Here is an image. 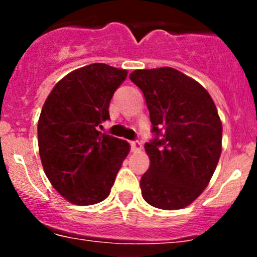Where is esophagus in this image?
Returning <instances> with one entry per match:
<instances>
[{
  "instance_id": "34e87169",
  "label": "esophagus",
  "mask_w": 257,
  "mask_h": 257,
  "mask_svg": "<svg viewBox=\"0 0 257 257\" xmlns=\"http://www.w3.org/2000/svg\"><path fill=\"white\" fill-rule=\"evenodd\" d=\"M129 144H131L132 150H133V152H136V150H141V149H142V145H141V143H139V142L131 141V142H129Z\"/></svg>"
}]
</instances>
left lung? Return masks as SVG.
<instances>
[{
  "label": "left lung",
  "instance_id": "8db88e82",
  "mask_svg": "<svg viewBox=\"0 0 257 257\" xmlns=\"http://www.w3.org/2000/svg\"><path fill=\"white\" fill-rule=\"evenodd\" d=\"M129 78L143 92L152 121L142 195L155 208H185L206 188L221 154L216 107L203 85L170 67L137 69Z\"/></svg>",
  "mask_w": 257,
  "mask_h": 257
}]
</instances>
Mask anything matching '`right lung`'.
Returning a JSON list of instances; mask_svg holds the SVG:
<instances>
[{
	"label": "right lung",
	"instance_id": "right-lung-1",
	"mask_svg": "<svg viewBox=\"0 0 257 257\" xmlns=\"http://www.w3.org/2000/svg\"><path fill=\"white\" fill-rule=\"evenodd\" d=\"M125 69L93 63L59 80L38 120V148L53 188L76 205H92L110 193L129 153L125 141L98 131Z\"/></svg>",
	"mask_w": 257,
	"mask_h": 257
}]
</instances>
